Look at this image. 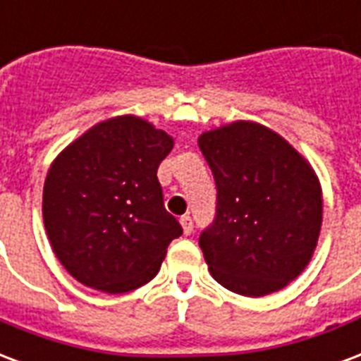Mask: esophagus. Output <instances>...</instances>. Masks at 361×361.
Masks as SVG:
<instances>
[{"label": "esophagus", "instance_id": "34e87169", "mask_svg": "<svg viewBox=\"0 0 361 361\" xmlns=\"http://www.w3.org/2000/svg\"><path fill=\"white\" fill-rule=\"evenodd\" d=\"M181 228H183V233L191 235L193 233V220H191V216H181Z\"/></svg>", "mask_w": 361, "mask_h": 361}]
</instances>
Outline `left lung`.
<instances>
[{"mask_svg":"<svg viewBox=\"0 0 361 361\" xmlns=\"http://www.w3.org/2000/svg\"><path fill=\"white\" fill-rule=\"evenodd\" d=\"M216 218L199 237L221 287L264 296L302 274L322 229V185L302 154L274 130L237 120L204 132Z\"/></svg>","mask_w":361,"mask_h":361,"instance_id":"left-lung-1","label":"left lung"}]
</instances>
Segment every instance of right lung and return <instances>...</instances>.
Returning a JSON list of instances; mask_svg holds the SVG:
<instances>
[{
	"mask_svg": "<svg viewBox=\"0 0 361 361\" xmlns=\"http://www.w3.org/2000/svg\"><path fill=\"white\" fill-rule=\"evenodd\" d=\"M172 147L166 132L124 114L90 128L53 160L45 231L76 281L122 295L159 274L168 245L183 233L157 178Z\"/></svg>",
	"mask_w": 361,
	"mask_h": 361,
	"instance_id": "add662e5",
	"label": "right lung"
}]
</instances>
